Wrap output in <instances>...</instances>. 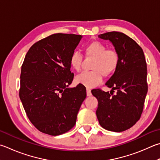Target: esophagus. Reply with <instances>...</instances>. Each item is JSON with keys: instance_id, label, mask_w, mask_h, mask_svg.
Listing matches in <instances>:
<instances>
[{"instance_id": "obj_1", "label": "esophagus", "mask_w": 160, "mask_h": 160, "mask_svg": "<svg viewBox=\"0 0 160 160\" xmlns=\"http://www.w3.org/2000/svg\"><path fill=\"white\" fill-rule=\"evenodd\" d=\"M91 95H92L91 89L89 88H87V96H88V97H90Z\"/></svg>"}]
</instances>
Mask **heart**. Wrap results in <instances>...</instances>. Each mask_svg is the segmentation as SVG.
Returning <instances> with one entry per match:
<instances>
[{
    "label": "heart",
    "instance_id": "1",
    "mask_svg": "<svg viewBox=\"0 0 160 160\" xmlns=\"http://www.w3.org/2000/svg\"><path fill=\"white\" fill-rule=\"evenodd\" d=\"M85 53L88 57L94 59L92 71L81 72L75 77V82L88 88H93L102 80V75L109 76L117 69L119 64V55L117 52L107 50L103 43L92 41L85 48ZM82 57L79 52H72L70 57V64L75 71H80Z\"/></svg>",
    "mask_w": 160,
    "mask_h": 160
}]
</instances>
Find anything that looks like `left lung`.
I'll list each match as a JSON object with an SVG mask.
<instances>
[{
	"label": "left lung",
	"mask_w": 160,
	"mask_h": 160,
	"mask_svg": "<svg viewBox=\"0 0 160 160\" xmlns=\"http://www.w3.org/2000/svg\"><path fill=\"white\" fill-rule=\"evenodd\" d=\"M109 40L119 55V64L106 82L110 94L92 89L97 98V114L103 128L121 132L131 128L141 118L148 92L147 64L142 48L132 38L117 31L98 35ZM114 90L117 93L113 95Z\"/></svg>",
	"instance_id": "8db88e82"
}]
</instances>
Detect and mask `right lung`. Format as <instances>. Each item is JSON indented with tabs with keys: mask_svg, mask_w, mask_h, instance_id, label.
I'll use <instances>...</instances> for the list:
<instances>
[{
	"mask_svg": "<svg viewBox=\"0 0 160 160\" xmlns=\"http://www.w3.org/2000/svg\"><path fill=\"white\" fill-rule=\"evenodd\" d=\"M82 36L55 33L31 46L20 75L19 98L29 120L40 132L64 133L76 122L85 99L82 85L68 87L73 80L70 57Z\"/></svg>",
	"mask_w": 160,
	"mask_h": 160,
	"instance_id": "right-lung-1",
	"label": "right lung"
}]
</instances>
